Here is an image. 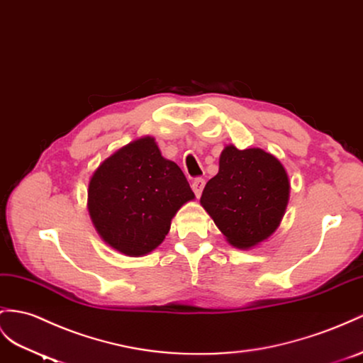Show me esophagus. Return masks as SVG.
I'll list each match as a JSON object with an SVG mask.
<instances>
[{"instance_id":"obj_1","label":"esophagus","mask_w":363,"mask_h":363,"mask_svg":"<svg viewBox=\"0 0 363 363\" xmlns=\"http://www.w3.org/2000/svg\"><path fill=\"white\" fill-rule=\"evenodd\" d=\"M203 185H206V181H203L202 178H196V179H194V181L191 182V189H193L194 194H196L198 198L201 196V193H202V190H203Z\"/></svg>"}]
</instances>
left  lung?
Here are the masks:
<instances>
[{"mask_svg": "<svg viewBox=\"0 0 363 363\" xmlns=\"http://www.w3.org/2000/svg\"><path fill=\"white\" fill-rule=\"evenodd\" d=\"M288 196L286 172L273 155L261 148L238 150L227 145L201 203L231 245L252 248L274 233Z\"/></svg>", "mask_w": 363, "mask_h": 363, "instance_id": "left-lung-1", "label": "left lung"}]
</instances>
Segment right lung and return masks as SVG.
Returning a JSON list of instances; mask_svg holds the SVG:
<instances>
[{"label":"right lung","mask_w":363,"mask_h":363,"mask_svg":"<svg viewBox=\"0 0 363 363\" xmlns=\"http://www.w3.org/2000/svg\"><path fill=\"white\" fill-rule=\"evenodd\" d=\"M194 193L182 170L145 136L119 148L93 173L89 213L101 238L127 256L160 245L172 218Z\"/></svg>","instance_id":"add662e5"}]
</instances>
